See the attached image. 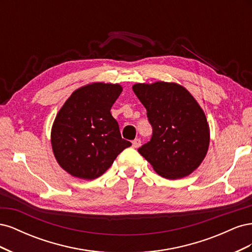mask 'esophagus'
I'll return each mask as SVG.
<instances>
[{
    "mask_svg": "<svg viewBox=\"0 0 252 252\" xmlns=\"http://www.w3.org/2000/svg\"><path fill=\"white\" fill-rule=\"evenodd\" d=\"M140 145H141V140L140 139H135V140L132 141V147L133 148L140 147Z\"/></svg>",
    "mask_w": 252,
    "mask_h": 252,
    "instance_id": "esophagus-1",
    "label": "esophagus"
}]
</instances>
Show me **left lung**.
<instances>
[{"mask_svg":"<svg viewBox=\"0 0 252 252\" xmlns=\"http://www.w3.org/2000/svg\"><path fill=\"white\" fill-rule=\"evenodd\" d=\"M152 127L149 142L138 149L165 179L184 178L200 166L209 146V126L193 96L174 83L132 87Z\"/></svg>","mask_w":252,"mask_h":252,"instance_id":"left-lung-1","label":"left lung"}]
</instances>
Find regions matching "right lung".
<instances>
[{
    "instance_id": "add662e5",
    "label": "right lung",
    "mask_w": 252,
    "mask_h": 252,
    "mask_svg": "<svg viewBox=\"0 0 252 252\" xmlns=\"http://www.w3.org/2000/svg\"><path fill=\"white\" fill-rule=\"evenodd\" d=\"M122 93L118 84L94 83L68 98L55 120L52 150L60 166L73 177L94 180L131 143L122 139L110 109Z\"/></svg>"
}]
</instances>
